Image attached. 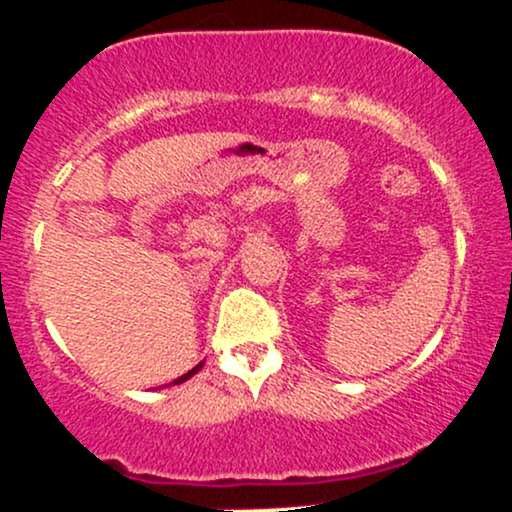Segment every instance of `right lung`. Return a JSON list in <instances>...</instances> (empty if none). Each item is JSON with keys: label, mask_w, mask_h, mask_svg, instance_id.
Wrapping results in <instances>:
<instances>
[{"label": "right lung", "mask_w": 512, "mask_h": 512, "mask_svg": "<svg viewBox=\"0 0 512 512\" xmlns=\"http://www.w3.org/2000/svg\"><path fill=\"white\" fill-rule=\"evenodd\" d=\"M204 366V363H199V366H195V368H192V370H187V373L185 375H180V378L178 380H173V383H170V385H178V383H185V380L187 378H192V375H195L197 373V370L199 368H202Z\"/></svg>", "instance_id": "1"}]
</instances>
